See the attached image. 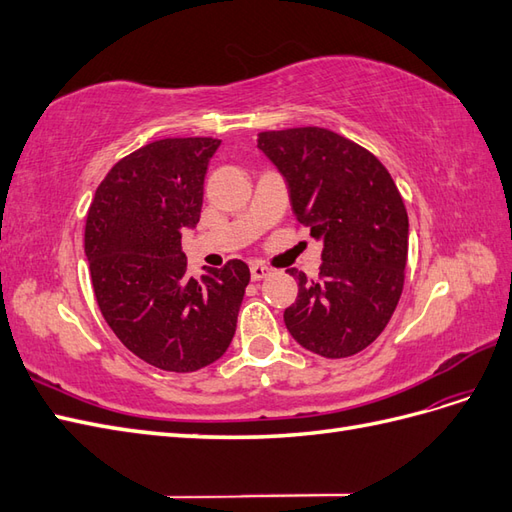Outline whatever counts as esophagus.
<instances>
[{"label":"esophagus","mask_w":512,"mask_h":512,"mask_svg":"<svg viewBox=\"0 0 512 512\" xmlns=\"http://www.w3.org/2000/svg\"><path fill=\"white\" fill-rule=\"evenodd\" d=\"M269 273H271V269H269V267H265V265H258V262H256V265H252V267H250V275H252V280H254V282H260L262 277H267Z\"/></svg>","instance_id":"esophagus-1"}]
</instances>
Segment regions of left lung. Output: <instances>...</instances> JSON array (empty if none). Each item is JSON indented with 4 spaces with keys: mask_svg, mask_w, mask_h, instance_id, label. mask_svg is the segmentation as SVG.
<instances>
[{
    "mask_svg": "<svg viewBox=\"0 0 512 512\" xmlns=\"http://www.w3.org/2000/svg\"><path fill=\"white\" fill-rule=\"evenodd\" d=\"M258 147L284 175L297 220L322 241L316 280L288 269L299 294L286 329L303 348L346 359L384 331L404 290V198L374 153L327 128L260 132Z\"/></svg>",
    "mask_w": 512,
    "mask_h": 512,
    "instance_id": "1",
    "label": "left lung"
}]
</instances>
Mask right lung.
<instances>
[{
	"mask_svg": "<svg viewBox=\"0 0 512 512\" xmlns=\"http://www.w3.org/2000/svg\"><path fill=\"white\" fill-rule=\"evenodd\" d=\"M218 138H162L121 158L98 185L85 222L91 286L108 327L138 359L188 374L218 361L250 284L243 260L188 275L183 228L203 209Z\"/></svg>",
	"mask_w": 512,
	"mask_h": 512,
	"instance_id": "1",
	"label": "right lung"
}]
</instances>
